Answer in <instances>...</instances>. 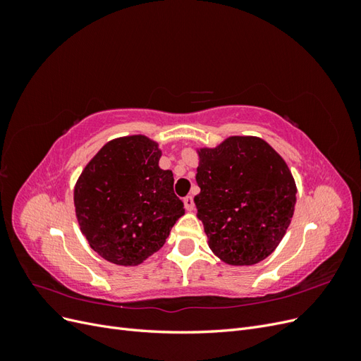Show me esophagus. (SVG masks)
Listing matches in <instances>:
<instances>
[{"mask_svg": "<svg viewBox=\"0 0 361 361\" xmlns=\"http://www.w3.org/2000/svg\"><path fill=\"white\" fill-rule=\"evenodd\" d=\"M183 206H185V209L187 211H194V200H192V197L191 195H187V197L183 199Z\"/></svg>", "mask_w": 361, "mask_h": 361, "instance_id": "esophagus-1", "label": "esophagus"}]
</instances>
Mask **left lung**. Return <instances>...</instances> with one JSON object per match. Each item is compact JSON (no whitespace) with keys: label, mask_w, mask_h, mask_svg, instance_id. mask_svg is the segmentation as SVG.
<instances>
[{"label":"left lung","mask_w":361,"mask_h":361,"mask_svg":"<svg viewBox=\"0 0 361 361\" xmlns=\"http://www.w3.org/2000/svg\"><path fill=\"white\" fill-rule=\"evenodd\" d=\"M197 155L194 203L207 245L227 265L259 264L286 235L295 211L297 185L288 164L251 135L227 137Z\"/></svg>","instance_id":"8db88e82"}]
</instances>
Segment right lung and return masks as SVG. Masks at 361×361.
Wrapping results in <instances>:
<instances>
[{
	"label": "right lung",
	"mask_w": 361,
	"mask_h": 361,
	"mask_svg": "<svg viewBox=\"0 0 361 361\" xmlns=\"http://www.w3.org/2000/svg\"><path fill=\"white\" fill-rule=\"evenodd\" d=\"M159 145L118 137L87 162L73 188L76 220L90 247L120 267H137L164 245L185 214L171 170L159 169Z\"/></svg>",
	"instance_id": "obj_1"
}]
</instances>
